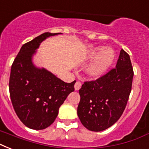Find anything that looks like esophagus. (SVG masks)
<instances>
[{"label": "esophagus", "instance_id": "obj_1", "mask_svg": "<svg viewBox=\"0 0 149 149\" xmlns=\"http://www.w3.org/2000/svg\"><path fill=\"white\" fill-rule=\"evenodd\" d=\"M82 86V83L80 81H77L76 82V84L74 85V88L76 91H79V89L81 88Z\"/></svg>", "mask_w": 149, "mask_h": 149}]
</instances>
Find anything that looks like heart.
Wrapping results in <instances>:
<instances>
[{"label": "heart", "mask_w": 149, "mask_h": 149, "mask_svg": "<svg viewBox=\"0 0 149 149\" xmlns=\"http://www.w3.org/2000/svg\"><path fill=\"white\" fill-rule=\"evenodd\" d=\"M90 58H94L86 68V73L91 77H100L104 74L114 59V52L111 49L97 47L91 52Z\"/></svg>", "instance_id": "heart-1"}]
</instances>
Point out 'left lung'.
I'll return each instance as SVG.
<instances>
[{"label": "left lung", "instance_id": "1", "mask_svg": "<svg viewBox=\"0 0 149 149\" xmlns=\"http://www.w3.org/2000/svg\"><path fill=\"white\" fill-rule=\"evenodd\" d=\"M134 71L129 55L120 52L116 67L79 89L77 114L84 127L101 132L116 123L125 111L132 91Z\"/></svg>", "mask_w": 149, "mask_h": 149}]
</instances>
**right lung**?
<instances>
[{
  "label": "right lung",
  "mask_w": 149,
  "mask_h": 149,
  "mask_svg": "<svg viewBox=\"0 0 149 149\" xmlns=\"http://www.w3.org/2000/svg\"><path fill=\"white\" fill-rule=\"evenodd\" d=\"M57 34L45 32L24 44L11 65L9 92L13 107L21 121L31 129L50 126L59 107L75 90L76 80L65 83L45 69L36 67L31 62L40 43Z\"/></svg>",
  "instance_id": "right-lung-1"
}]
</instances>
